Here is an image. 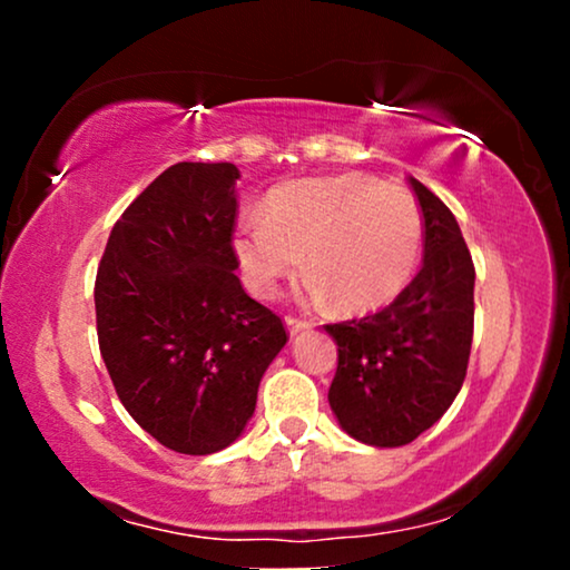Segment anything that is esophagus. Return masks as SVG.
<instances>
[{
	"instance_id": "1",
	"label": "esophagus",
	"mask_w": 570,
	"mask_h": 570,
	"mask_svg": "<svg viewBox=\"0 0 570 570\" xmlns=\"http://www.w3.org/2000/svg\"><path fill=\"white\" fill-rule=\"evenodd\" d=\"M285 326H287V332H291V337H295V334L298 332H303V330H308V322L306 318H295V316H285Z\"/></svg>"
}]
</instances>
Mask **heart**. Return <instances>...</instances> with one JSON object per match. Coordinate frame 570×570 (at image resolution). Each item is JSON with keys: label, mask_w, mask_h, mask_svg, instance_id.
<instances>
[{"label": "heart", "mask_w": 570, "mask_h": 570, "mask_svg": "<svg viewBox=\"0 0 570 570\" xmlns=\"http://www.w3.org/2000/svg\"><path fill=\"white\" fill-rule=\"evenodd\" d=\"M423 240V213L407 189L345 174L272 194L264 217L238 223L236 254L248 287L262 298L277 291L303 254L311 295H330L334 308L365 314L404 291Z\"/></svg>", "instance_id": "b5f03b06"}]
</instances>
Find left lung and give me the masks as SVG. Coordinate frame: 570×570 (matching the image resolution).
Here are the masks:
<instances>
[{"mask_svg":"<svg viewBox=\"0 0 570 570\" xmlns=\"http://www.w3.org/2000/svg\"><path fill=\"white\" fill-rule=\"evenodd\" d=\"M425 220L423 267L376 314L326 324L337 342L330 404L368 446H404L456 400L474 332V264L451 209L410 178Z\"/></svg>","mask_w":570,"mask_h":570,"instance_id":"left-lung-1","label":"left lung"}]
</instances>
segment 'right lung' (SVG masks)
I'll use <instances>...</instances> for the list:
<instances>
[{"instance_id":"right-lung-1","label":"right lung","mask_w":570,"mask_h":570,"mask_svg":"<svg viewBox=\"0 0 570 570\" xmlns=\"http://www.w3.org/2000/svg\"><path fill=\"white\" fill-rule=\"evenodd\" d=\"M233 163H176L108 236L96 275L98 345L137 425L178 454L244 433L287 332L236 275Z\"/></svg>"}]
</instances>
